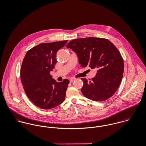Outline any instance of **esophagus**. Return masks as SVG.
Wrapping results in <instances>:
<instances>
[{
    "label": "esophagus",
    "instance_id": "1",
    "mask_svg": "<svg viewBox=\"0 0 146 146\" xmlns=\"http://www.w3.org/2000/svg\"><path fill=\"white\" fill-rule=\"evenodd\" d=\"M75 80H76V79H75V78H71V79H70V83H72V82H74Z\"/></svg>",
    "mask_w": 146,
    "mask_h": 146
}]
</instances>
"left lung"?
Instances as JSON below:
<instances>
[{
  "label": "left lung",
  "mask_w": 146,
  "mask_h": 146,
  "mask_svg": "<svg viewBox=\"0 0 146 146\" xmlns=\"http://www.w3.org/2000/svg\"><path fill=\"white\" fill-rule=\"evenodd\" d=\"M66 47L78 57L81 67L97 70L92 79L82 78L84 96L94 101H104L111 98L119 87L123 76V58L112 42L101 38H85L72 40Z\"/></svg>",
  "instance_id": "8db88e82"
}]
</instances>
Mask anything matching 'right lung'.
Instances as JSON below:
<instances>
[{"label": "right lung", "instance_id": "right-lung-1", "mask_svg": "<svg viewBox=\"0 0 146 146\" xmlns=\"http://www.w3.org/2000/svg\"><path fill=\"white\" fill-rule=\"evenodd\" d=\"M67 40L40 44L29 50L22 63L20 78L25 92L37 107L50 109L64 101L70 83L67 79L58 83L50 74L57 62L58 50Z\"/></svg>", "mask_w": 146, "mask_h": 146}]
</instances>
